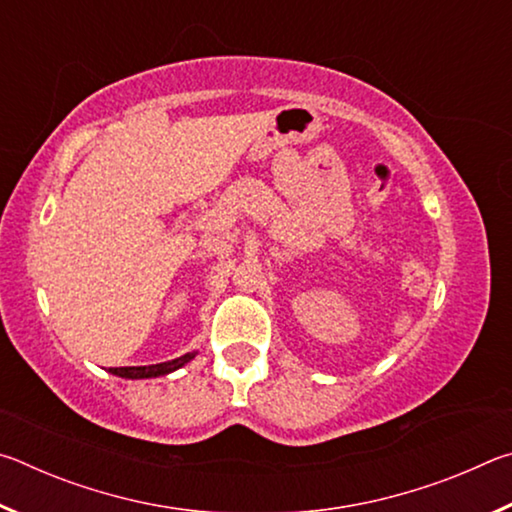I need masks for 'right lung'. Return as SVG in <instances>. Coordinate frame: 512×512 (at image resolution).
<instances>
[{
    "label": "right lung",
    "instance_id": "1",
    "mask_svg": "<svg viewBox=\"0 0 512 512\" xmlns=\"http://www.w3.org/2000/svg\"><path fill=\"white\" fill-rule=\"evenodd\" d=\"M196 357V352H187L183 357L178 359H171V361H164V363H155V366H128V368H110L108 372L117 377H124V379H153V377H162V375H169V372L183 368L185 363H189Z\"/></svg>",
    "mask_w": 512,
    "mask_h": 512
}]
</instances>
